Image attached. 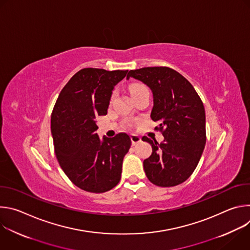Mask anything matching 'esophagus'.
I'll return each instance as SVG.
<instances>
[{
    "label": "esophagus",
    "instance_id": "esophagus-1",
    "mask_svg": "<svg viewBox=\"0 0 250 250\" xmlns=\"http://www.w3.org/2000/svg\"><path fill=\"white\" fill-rule=\"evenodd\" d=\"M130 139H131L132 146H135L136 144H138V142L141 141V138H140L138 135H135V134H132V135L130 136Z\"/></svg>",
    "mask_w": 250,
    "mask_h": 250
}]
</instances>
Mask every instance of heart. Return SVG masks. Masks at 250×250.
Here are the masks:
<instances>
[{"label": "heart", "mask_w": 250, "mask_h": 250, "mask_svg": "<svg viewBox=\"0 0 250 250\" xmlns=\"http://www.w3.org/2000/svg\"><path fill=\"white\" fill-rule=\"evenodd\" d=\"M142 88H146V86L141 85V84H134V85H132V86L130 87V91H131V94H133V93L137 92L138 90H140V89H142Z\"/></svg>", "instance_id": "b5f03b06"}]
</instances>
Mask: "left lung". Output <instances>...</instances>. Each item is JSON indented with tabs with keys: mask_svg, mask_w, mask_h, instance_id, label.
<instances>
[{
	"mask_svg": "<svg viewBox=\"0 0 250 250\" xmlns=\"http://www.w3.org/2000/svg\"><path fill=\"white\" fill-rule=\"evenodd\" d=\"M132 77L147 85L153 94L151 119L160 122L161 144L144 136L152 146L144 161L148 180L159 187L185 182L196 169L206 145V113L192 84L169 67H145L130 70Z\"/></svg>",
	"mask_w": 250,
	"mask_h": 250,
	"instance_id": "obj_1",
	"label": "left lung"
}]
</instances>
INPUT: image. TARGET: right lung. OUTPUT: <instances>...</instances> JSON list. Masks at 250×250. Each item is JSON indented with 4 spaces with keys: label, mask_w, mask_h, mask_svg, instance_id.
Segmentation results:
<instances>
[{
    "label": "right lung",
    "mask_w": 250,
    "mask_h": 250,
    "mask_svg": "<svg viewBox=\"0 0 250 250\" xmlns=\"http://www.w3.org/2000/svg\"><path fill=\"white\" fill-rule=\"evenodd\" d=\"M127 70L84 68L61 90L51 114L56 158L74 185L91 193L116 187L131 140L126 133L100 139L96 117L106 115L114 87Z\"/></svg>",
    "instance_id": "add662e5"
}]
</instances>
